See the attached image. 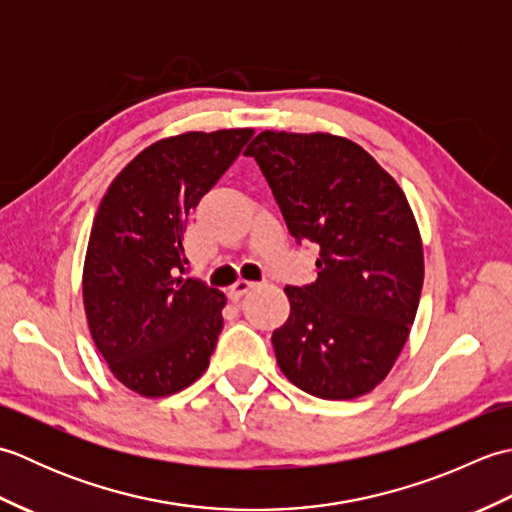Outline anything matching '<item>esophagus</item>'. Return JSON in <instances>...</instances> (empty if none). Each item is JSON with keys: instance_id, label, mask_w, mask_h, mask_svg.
Wrapping results in <instances>:
<instances>
[{"instance_id": "esophagus-1", "label": "esophagus", "mask_w": 512, "mask_h": 512, "mask_svg": "<svg viewBox=\"0 0 512 512\" xmlns=\"http://www.w3.org/2000/svg\"><path fill=\"white\" fill-rule=\"evenodd\" d=\"M253 288H255L253 281L239 279V281H235V284L231 286V295H233V297H242V295H246L248 290H253Z\"/></svg>"}]
</instances>
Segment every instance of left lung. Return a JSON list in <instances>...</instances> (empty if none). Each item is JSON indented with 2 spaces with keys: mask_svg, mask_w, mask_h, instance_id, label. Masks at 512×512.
<instances>
[{
  "mask_svg": "<svg viewBox=\"0 0 512 512\" xmlns=\"http://www.w3.org/2000/svg\"><path fill=\"white\" fill-rule=\"evenodd\" d=\"M257 160L290 235L319 246L317 281L286 286L288 321L273 332L279 369L325 400L372 391L391 372L416 319L424 255L400 184L343 136L257 134Z\"/></svg>",
  "mask_w": 512,
  "mask_h": 512,
  "instance_id": "obj_1",
  "label": "left lung"
}]
</instances>
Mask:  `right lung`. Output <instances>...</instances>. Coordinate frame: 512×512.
Wrapping results in <instances>:
<instances>
[{"label": "right lung", "mask_w": 512, "mask_h": 512, "mask_svg": "<svg viewBox=\"0 0 512 512\" xmlns=\"http://www.w3.org/2000/svg\"><path fill=\"white\" fill-rule=\"evenodd\" d=\"M253 134L242 127L158 140L127 162L94 215L85 317L118 383L140 396L178 394L209 367L226 297L182 277L189 264L182 233Z\"/></svg>", "instance_id": "right-lung-1"}]
</instances>
